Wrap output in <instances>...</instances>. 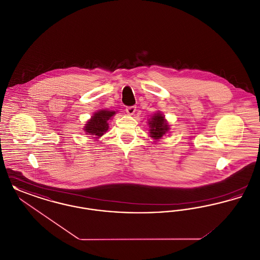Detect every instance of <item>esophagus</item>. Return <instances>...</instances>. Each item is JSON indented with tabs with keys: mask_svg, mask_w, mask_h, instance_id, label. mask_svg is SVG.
Wrapping results in <instances>:
<instances>
[{
	"mask_svg": "<svg viewBox=\"0 0 260 260\" xmlns=\"http://www.w3.org/2000/svg\"><path fill=\"white\" fill-rule=\"evenodd\" d=\"M125 111L128 115H134L135 112L136 111V106H128L125 108Z\"/></svg>",
	"mask_w": 260,
	"mask_h": 260,
	"instance_id": "obj_1",
	"label": "esophagus"
}]
</instances>
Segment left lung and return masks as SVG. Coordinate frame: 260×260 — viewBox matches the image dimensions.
I'll use <instances>...</instances> for the list:
<instances>
[{
	"label": "left lung",
	"instance_id": "left-lung-1",
	"mask_svg": "<svg viewBox=\"0 0 260 260\" xmlns=\"http://www.w3.org/2000/svg\"><path fill=\"white\" fill-rule=\"evenodd\" d=\"M148 124L150 127V137H152L155 140L161 139L170 129L168 122L165 119V116H162L160 112L154 114L151 117V119H149Z\"/></svg>",
	"mask_w": 260,
	"mask_h": 260
}]
</instances>
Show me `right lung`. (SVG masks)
Here are the masks:
<instances>
[{
	"mask_svg": "<svg viewBox=\"0 0 260 260\" xmlns=\"http://www.w3.org/2000/svg\"><path fill=\"white\" fill-rule=\"evenodd\" d=\"M115 114V111H108L105 109L95 112L84 127L86 135L93 136L95 138H99L100 136H103L109 128L108 121Z\"/></svg>",
	"mask_w": 260,
	"mask_h": 260,
	"instance_id": "obj_1",
	"label": "right lung"
}]
</instances>
